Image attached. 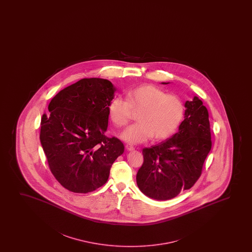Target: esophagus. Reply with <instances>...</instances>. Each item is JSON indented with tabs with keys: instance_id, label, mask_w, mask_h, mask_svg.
I'll use <instances>...</instances> for the list:
<instances>
[{
	"instance_id": "1",
	"label": "esophagus",
	"mask_w": 252,
	"mask_h": 252,
	"mask_svg": "<svg viewBox=\"0 0 252 252\" xmlns=\"http://www.w3.org/2000/svg\"><path fill=\"white\" fill-rule=\"evenodd\" d=\"M126 148L128 152H131V151H133L134 150V146H132L131 145H126Z\"/></svg>"
}]
</instances>
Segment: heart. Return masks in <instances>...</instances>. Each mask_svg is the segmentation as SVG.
I'll use <instances>...</instances> for the list:
<instances>
[{"label":"heart","instance_id":"1","mask_svg":"<svg viewBox=\"0 0 252 252\" xmlns=\"http://www.w3.org/2000/svg\"><path fill=\"white\" fill-rule=\"evenodd\" d=\"M132 111L138 112L139 122L128 126L121 138L130 144H140L153 137L163 140L172 136L183 121L184 105L179 97L145 85L129 91L126 100L114 97L108 106V116L116 126L122 127L130 121Z\"/></svg>","mask_w":252,"mask_h":252}]
</instances>
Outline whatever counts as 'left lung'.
<instances>
[{
    "instance_id": "obj_1",
    "label": "left lung",
    "mask_w": 252,
    "mask_h": 252,
    "mask_svg": "<svg viewBox=\"0 0 252 252\" xmlns=\"http://www.w3.org/2000/svg\"><path fill=\"white\" fill-rule=\"evenodd\" d=\"M184 107V121L178 131L165 141L143 149L144 162L136 180L142 193L154 200H170L193 187L212 148L207 107L197 96L187 100Z\"/></svg>"
}]
</instances>
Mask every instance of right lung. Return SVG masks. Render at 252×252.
Wrapping results in <instances>:
<instances>
[{
  "label": "right lung",
  "mask_w": 252,
  "mask_h": 252,
  "mask_svg": "<svg viewBox=\"0 0 252 252\" xmlns=\"http://www.w3.org/2000/svg\"><path fill=\"white\" fill-rule=\"evenodd\" d=\"M115 91L108 80H80L57 94L50 113L42 116L39 138L49 167L71 192L89 193L104 185L124 152L121 140L105 135Z\"/></svg>",
  "instance_id": "right-lung-1"
}]
</instances>
